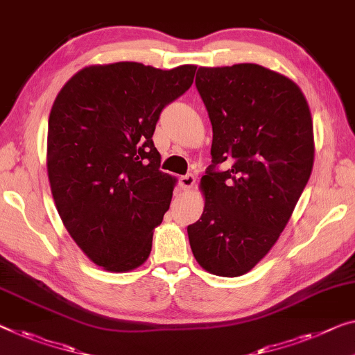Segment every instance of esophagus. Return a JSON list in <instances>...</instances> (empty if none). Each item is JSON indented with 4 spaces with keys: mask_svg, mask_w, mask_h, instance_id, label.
<instances>
[{
    "mask_svg": "<svg viewBox=\"0 0 355 355\" xmlns=\"http://www.w3.org/2000/svg\"><path fill=\"white\" fill-rule=\"evenodd\" d=\"M195 182H196V178L192 173L185 174V176H181V179H179V185H181L182 190H190L195 185Z\"/></svg>",
    "mask_w": 355,
    "mask_h": 355,
    "instance_id": "1",
    "label": "esophagus"
}]
</instances>
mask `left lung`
I'll list each match as a JSON object with an SVG mask.
<instances>
[{
    "mask_svg": "<svg viewBox=\"0 0 355 355\" xmlns=\"http://www.w3.org/2000/svg\"><path fill=\"white\" fill-rule=\"evenodd\" d=\"M195 85L212 125V163L189 241L206 271L236 277L268 254L295 209L313 170V121L298 85L260 64L198 68Z\"/></svg>",
    "mask_w": 355,
    "mask_h": 355,
    "instance_id": "8db88e82",
    "label": "left lung"
}]
</instances>
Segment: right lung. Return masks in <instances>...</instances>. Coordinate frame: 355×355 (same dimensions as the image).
Listing matches in <instances>:
<instances>
[{
    "instance_id": "obj_1",
    "label": "right lung",
    "mask_w": 355,
    "mask_h": 355,
    "mask_svg": "<svg viewBox=\"0 0 355 355\" xmlns=\"http://www.w3.org/2000/svg\"><path fill=\"white\" fill-rule=\"evenodd\" d=\"M195 69L95 64L76 73L53 101L47 130L53 201L71 238L107 271L135 270L149 257L176 182L160 171L152 135L163 107L190 89Z\"/></svg>"
}]
</instances>
